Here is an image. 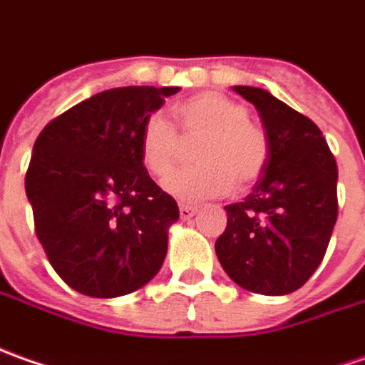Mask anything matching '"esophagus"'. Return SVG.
<instances>
[{
    "instance_id": "obj_1",
    "label": "esophagus",
    "mask_w": 365,
    "mask_h": 365,
    "mask_svg": "<svg viewBox=\"0 0 365 365\" xmlns=\"http://www.w3.org/2000/svg\"><path fill=\"white\" fill-rule=\"evenodd\" d=\"M195 214H197V207H195V205H185V203L180 205V215H182V220H190V217H193Z\"/></svg>"
}]
</instances>
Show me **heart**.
I'll list each match as a JSON object with an SVG mask.
<instances>
[{"label":"heart","mask_w":365,"mask_h":365,"mask_svg":"<svg viewBox=\"0 0 365 365\" xmlns=\"http://www.w3.org/2000/svg\"><path fill=\"white\" fill-rule=\"evenodd\" d=\"M173 115L182 128L183 140L193 145L195 165L172 173L163 187L180 202H202L232 192L234 183H254L267 163V138L234 99L217 91H203L173 106ZM180 151V138L160 115L145 120L140 135L143 168L163 178L172 172Z\"/></svg>","instance_id":"b5f03b06"}]
</instances>
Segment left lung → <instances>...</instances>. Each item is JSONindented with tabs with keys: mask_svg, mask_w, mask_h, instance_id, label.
<instances>
[{
	"mask_svg": "<svg viewBox=\"0 0 365 365\" xmlns=\"http://www.w3.org/2000/svg\"><path fill=\"white\" fill-rule=\"evenodd\" d=\"M254 103L267 138V163L244 202L230 203L215 254L240 287L286 296L322 264L338 220V165L314 121L267 89L234 86Z\"/></svg>",
	"mask_w": 365,
	"mask_h": 365,
	"instance_id": "obj_1",
	"label": "left lung"
}]
</instances>
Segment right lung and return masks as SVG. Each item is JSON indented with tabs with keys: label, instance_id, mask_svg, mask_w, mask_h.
I'll return each instance as SVG.
<instances>
[{
	"label": "right lung",
	"instance_id": "1",
	"mask_svg": "<svg viewBox=\"0 0 365 365\" xmlns=\"http://www.w3.org/2000/svg\"><path fill=\"white\" fill-rule=\"evenodd\" d=\"M178 88L108 89L49 121L26 193L58 276L89 297H120L162 267L180 210L140 158L141 128Z\"/></svg>",
	"mask_w": 365,
	"mask_h": 365
}]
</instances>
